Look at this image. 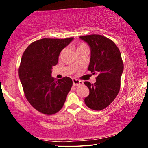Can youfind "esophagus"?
<instances>
[{
    "instance_id": "obj_1",
    "label": "esophagus",
    "mask_w": 148,
    "mask_h": 148,
    "mask_svg": "<svg viewBox=\"0 0 148 148\" xmlns=\"http://www.w3.org/2000/svg\"><path fill=\"white\" fill-rule=\"evenodd\" d=\"M73 86H80V85L83 84V82L80 80L77 79H73Z\"/></svg>"
}]
</instances>
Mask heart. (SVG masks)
<instances>
[{
    "mask_svg": "<svg viewBox=\"0 0 148 148\" xmlns=\"http://www.w3.org/2000/svg\"><path fill=\"white\" fill-rule=\"evenodd\" d=\"M87 48V46L85 45V44H81V45L78 47L77 49H79V48Z\"/></svg>",
    "mask_w": 148,
    "mask_h": 148,
    "instance_id": "obj_1",
    "label": "heart"
}]
</instances>
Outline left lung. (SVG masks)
I'll list each match as a JSON object with an SVG mask.
<instances>
[{"label": "left lung", "instance_id": "8db88e82", "mask_svg": "<svg viewBox=\"0 0 148 148\" xmlns=\"http://www.w3.org/2000/svg\"><path fill=\"white\" fill-rule=\"evenodd\" d=\"M90 48L91 56L88 70L97 75L96 82L84 84L90 90L85 104L94 110H101L110 105L118 95L123 62L120 50L112 40L101 35L80 36Z\"/></svg>", "mask_w": 148, "mask_h": 148}]
</instances>
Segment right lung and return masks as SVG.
I'll list each match as a JSON object with an SVG mask.
<instances>
[{
	"instance_id": "right-lung-1",
	"label": "right lung",
	"mask_w": 148,
	"mask_h": 148,
	"mask_svg": "<svg viewBox=\"0 0 148 148\" xmlns=\"http://www.w3.org/2000/svg\"><path fill=\"white\" fill-rule=\"evenodd\" d=\"M73 39L43 38L30 44L22 56L19 77L24 94L30 104L43 114L58 112L71 88V79L55 80L51 74L61 50Z\"/></svg>"
}]
</instances>
